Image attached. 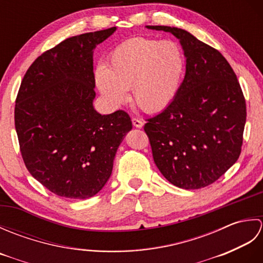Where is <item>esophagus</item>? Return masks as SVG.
<instances>
[{
	"instance_id": "obj_1",
	"label": "esophagus",
	"mask_w": 263,
	"mask_h": 263,
	"mask_svg": "<svg viewBox=\"0 0 263 263\" xmlns=\"http://www.w3.org/2000/svg\"><path fill=\"white\" fill-rule=\"evenodd\" d=\"M132 124H133V126H136L138 128H141L143 126V122L141 120L136 119V117H135V119H132Z\"/></svg>"
}]
</instances>
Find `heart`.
Masks as SVG:
<instances>
[{"instance_id": "obj_1", "label": "heart", "mask_w": 263, "mask_h": 263, "mask_svg": "<svg viewBox=\"0 0 263 263\" xmlns=\"http://www.w3.org/2000/svg\"><path fill=\"white\" fill-rule=\"evenodd\" d=\"M185 58L173 41L136 37L127 39L109 54L106 69L95 72L98 90L109 107L119 108L128 99L146 111L165 108L180 90Z\"/></svg>"}]
</instances>
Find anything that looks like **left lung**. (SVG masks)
I'll return each mask as SVG.
<instances>
[{
    "instance_id": "8db88e82",
    "label": "left lung",
    "mask_w": 263,
    "mask_h": 263,
    "mask_svg": "<svg viewBox=\"0 0 263 263\" xmlns=\"http://www.w3.org/2000/svg\"><path fill=\"white\" fill-rule=\"evenodd\" d=\"M171 32L186 59L185 77L175 98L144 124L156 166L175 186H208L236 163L243 143L247 105L227 60L189 31Z\"/></svg>"
}]
</instances>
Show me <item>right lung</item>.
I'll return each instance as SVG.
<instances>
[{
  "mask_svg": "<svg viewBox=\"0 0 263 263\" xmlns=\"http://www.w3.org/2000/svg\"><path fill=\"white\" fill-rule=\"evenodd\" d=\"M116 27L65 39L27 70L14 124L27 170L59 197L88 199L110 177L132 122L124 110L93 108V49Z\"/></svg>",
  "mask_w": 263,
  "mask_h": 263,
  "instance_id": "right-lung-1",
  "label": "right lung"
}]
</instances>
